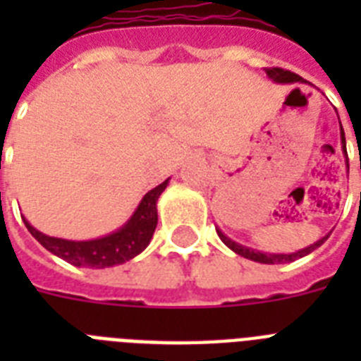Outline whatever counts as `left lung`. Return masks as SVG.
<instances>
[{
	"label": "left lung",
	"instance_id": "8db88e82",
	"mask_svg": "<svg viewBox=\"0 0 361 361\" xmlns=\"http://www.w3.org/2000/svg\"><path fill=\"white\" fill-rule=\"evenodd\" d=\"M265 72H267V75H269V78L274 81V83H293V81H302V78H300V75L295 74V72H289V70H283V68H265ZM341 142H343V150H345V133H343V128H341ZM216 233H219V237H221V241L224 243L228 248H231V250L235 252V254H239V256H243V257H247V259H252V262L267 263V265H278V263L295 262V259H298V257L307 256L310 252H313L315 248L321 247V245L326 241L328 237H330V233H328V235H324L323 239H319L317 243H313V245L302 248V250L293 252V254H267V252L254 250V248L243 247V245H239V243L231 241L230 237L224 235V233H222L219 228H216Z\"/></svg>",
	"mask_w": 361,
	"mask_h": 361
}]
</instances>
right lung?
Returning a JSON list of instances; mask_svg holds the SVG:
<instances>
[{
    "label": "right lung",
    "instance_id": "right-lung-1",
    "mask_svg": "<svg viewBox=\"0 0 361 361\" xmlns=\"http://www.w3.org/2000/svg\"><path fill=\"white\" fill-rule=\"evenodd\" d=\"M166 185H169V180L152 189L150 192H146L130 221L120 230L113 231L109 235L99 237V239H92V241H68V239L49 237L31 226L25 219H23V224L46 250L72 265L89 267V269L122 265V263L133 259L135 256H139L140 252L150 245L152 235L157 226V206L155 204Z\"/></svg>",
    "mask_w": 361,
    "mask_h": 361
}]
</instances>
